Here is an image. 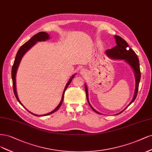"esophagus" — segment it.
Here are the masks:
<instances>
[{
	"mask_svg": "<svg viewBox=\"0 0 152 152\" xmlns=\"http://www.w3.org/2000/svg\"><path fill=\"white\" fill-rule=\"evenodd\" d=\"M80 73L82 75H85L86 74V69H82L80 71Z\"/></svg>",
	"mask_w": 152,
	"mask_h": 152,
	"instance_id": "esophagus-1",
	"label": "esophagus"
}]
</instances>
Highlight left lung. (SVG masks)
I'll list each match as a JSON object with an SVG mask.
<instances>
[{"mask_svg":"<svg viewBox=\"0 0 152 152\" xmlns=\"http://www.w3.org/2000/svg\"><path fill=\"white\" fill-rule=\"evenodd\" d=\"M115 38L116 40L117 45L111 48V49H108L105 50V53L107 56L110 58H115V59L125 60L132 67V68H133L135 74V78H136L135 93H134V95L133 100H132V101L130 102V104L128 105L129 106L134 101V100L136 99V98L137 96V95H138L139 83H140V78H141V72H140V68L139 59L138 58V56H137L136 53L134 52V51L133 49H131V48L129 47L128 43H127L123 38H122L121 37L118 35H115ZM85 91H86V99H87L88 102L91 108L93 109V110H94L96 113L100 114L99 112H98L94 109H93V107L91 106L90 104L89 100H88V88H87L86 85H85ZM124 110H123V111ZM123 111L121 112L120 113H119V114L122 113Z\"/></svg>","mask_w":152,"mask_h":152,"instance_id":"left-lung-1","label":"left lung"}]
</instances>
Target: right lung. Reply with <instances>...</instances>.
I'll list each match as a JSON object with an SVG mask.
<instances>
[{"instance_id": "right-lung-1", "label": "right lung", "mask_w": 152, "mask_h": 152, "mask_svg": "<svg viewBox=\"0 0 152 152\" xmlns=\"http://www.w3.org/2000/svg\"><path fill=\"white\" fill-rule=\"evenodd\" d=\"M48 38H49V35H48V33H47L45 32H43V31L42 32H39L37 34H36V35H34L33 37H31V38L30 39V40H29L27 42H26L25 43L23 44V45L20 48H19V49L18 50V51L17 52V54H16V58H15V60H14L13 66H12V86H13V91H14V95H15L16 99L18 100V101L19 102V104H20L21 105H22V104H21V102L19 101V100L18 99V95H17V91H16V75L17 69H18V68L19 63H20V61H21V58H22L23 56H24V53H25L29 49H30V48L33 45H35V44L37 42H38V41L39 42H40V41H45V40H47V39H48ZM74 77H75V75H73L70 78L69 81L67 82V85H66L65 88H64V90L62 97V100H61V101L60 102V104H58V105L53 111H52L51 112H49V113H48V114H46L45 115H42V116L43 115H50V114L53 113V112H56L58 109L60 108L62 104V102H63V100H64V93H65V91H66V90L67 89V88L68 87V86L70 85V83H71V81L72 80V78ZM30 113L31 114L34 115L38 116V115L34 114L31 113V112H30ZM39 116H42V115H39Z\"/></svg>"}]
</instances>
